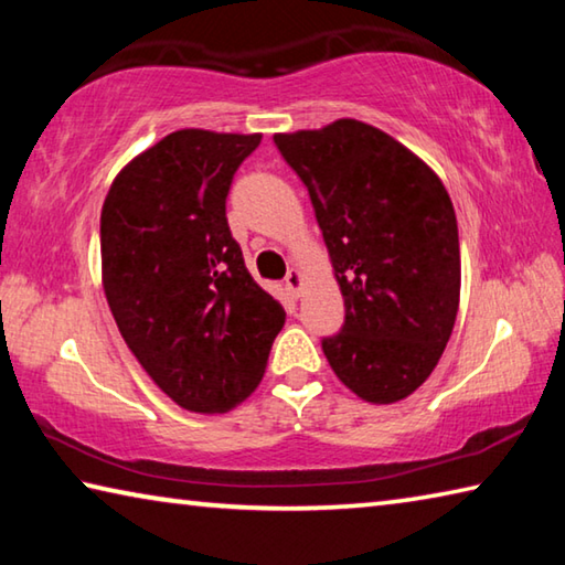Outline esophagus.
I'll return each mask as SVG.
<instances>
[{
  "instance_id": "obj_1",
  "label": "esophagus",
  "mask_w": 565,
  "mask_h": 565,
  "mask_svg": "<svg viewBox=\"0 0 565 565\" xmlns=\"http://www.w3.org/2000/svg\"><path fill=\"white\" fill-rule=\"evenodd\" d=\"M284 286H286V291H289V294L294 296V299H299V294H301V286H303L301 271H299V269H291L289 274H286Z\"/></svg>"
}]
</instances>
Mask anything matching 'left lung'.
<instances>
[{
    "mask_svg": "<svg viewBox=\"0 0 565 565\" xmlns=\"http://www.w3.org/2000/svg\"><path fill=\"white\" fill-rule=\"evenodd\" d=\"M309 189L347 317L321 339L333 374L369 404L424 384L451 339L461 256L454 204L431 169L376 127L339 119L276 134Z\"/></svg>",
    "mask_w": 565,
    "mask_h": 565,
    "instance_id": "left-lung-1",
    "label": "left lung"
}]
</instances>
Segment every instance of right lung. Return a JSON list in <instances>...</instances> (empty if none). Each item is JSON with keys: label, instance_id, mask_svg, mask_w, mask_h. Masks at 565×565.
Here are the masks:
<instances>
[{"label": "right lung", "instance_id": "right-lung-1", "mask_svg": "<svg viewBox=\"0 0 565 565\" xmlns=\"http://www.w3.org/2000/svg\"><path fill=\"white\" fill-rule=\"evenodd\" d=\"M262 134L181 129L114 179L102 276L114 321L164 394L196 414L259 386L286 313L246 271L226 196Z\"/></svg>", "mask_w": 565, "mask_h": 565}]
</instances>
